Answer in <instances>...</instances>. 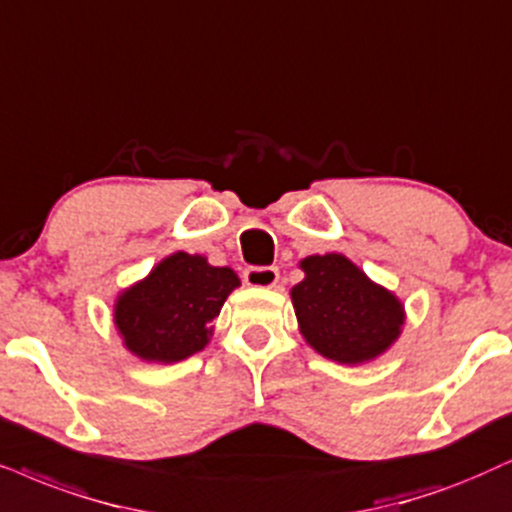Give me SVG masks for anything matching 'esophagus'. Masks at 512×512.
Listing matches in <instances>:
<instances>
[{
	"label": "esophagus",
	"mask_w": 512,
	"mask_h": 512,
	"mask_svg": "<svg viewBox=\"0 0 512 512\" xmlns=\"http://www.w3.org/2000/svg\"><path fill=\"white\" fill-rule=\"evenodd\" d=\"M243 281L252 288H274L278 281L276 267H248L243 274Z\"/></svg>",
	"instance_id": "1"
}]
</instances>
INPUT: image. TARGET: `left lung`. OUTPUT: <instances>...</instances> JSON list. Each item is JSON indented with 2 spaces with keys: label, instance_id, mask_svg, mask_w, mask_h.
<instances>
[{
  "label": "left lung",
  "instance_id": "8db88e82",
  "mask_svg": "<svg viewBox=\"0 0 512 512\" xmlns=\"http://www.w3.org/2000/svg\"><path fill=\"white\" fill-rule=\"evenodd\" d=\"M290 290L300 333L321 357L364 364L392 347L404 326V304L345 255H309Z\"/></svg>",
  "mask_w": 512,
  "mask_h": 512
}]
</instances>
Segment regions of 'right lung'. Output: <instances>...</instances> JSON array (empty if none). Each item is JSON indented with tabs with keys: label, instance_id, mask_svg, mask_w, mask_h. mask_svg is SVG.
<instances>
[{
	"label": "right lung",
	"instance_id": "right-lung-1",
	"mask_svg": "<svg viewBox=\"0 0 512 512\" xmlns=\"http://www.w3.org/2000/svg\"><path fill=\"white\" fill-rule=\"evenodd\" d=\"M238 286L234 269L212 267L203 255L174 252L118 295L115 326L139 359L177 364L208 345L210 323Z\"/></svg>",
	"mask_w": 512,
	"mask_h": 512
}]
</instances>
